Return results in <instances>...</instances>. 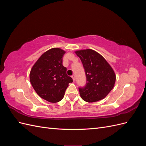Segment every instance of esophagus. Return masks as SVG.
<instances>
[{
	"label": "esophagus",
	"mask_w": 146,
	"mask_h": 146,
	"mask_svg": "<svg viewBox=\"0 0 146 146\" xmlns=\"http://www.w3.org/2000/svg\"><path fill=\"white\" fill-rule=\"evenodd\" d=\"M71 77H72V78L73 81H74V82H75V79H76V77H75V76H74V75H72Z\"/></svg>",
	"instance_id": "esophagus-1"
}]
</instances>
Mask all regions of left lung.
Instances as JSON below:
<instances>
[{
	"label": "left lung",
	"mask_w": 146,
	"mask_h": 146,
	"mask_svg": "<svg viewBox=\"0 0 146 146\" xmlns=\"http://www.w3.org/2000/svg\"><path fill=\"white\" fill-rule=\"evenodd\" d=\"M85 70L86 85L79 88L81 98L87 102L104 99L112 90L116 74L111 66L96 51L87 48L75 52Z\"/></svg>",
	"instance_id": "left-lung-1"
}]
</instances>
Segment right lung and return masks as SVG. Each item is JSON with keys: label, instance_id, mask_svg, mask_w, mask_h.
Returning a JSON list of instances; mask_svg holds the SVG:
<instances>
[{"label": "right lung", "instance_id": "right-lung-1", "mask_svg": "<svg viewBox=\"0 0 146 146\" xmlns=\"http://www.w3.org/2000/svg\"><path fill=\"white\" fill-rule=\"evenodd\" d=\"M65 53L60 48H52L39 57L30 70V82L33 89L40 98L51 103L62 100L69 83L73 82L62 63Z\"/></svg>", "mask_w": 146, "mask_h": 146}]
</instances>
